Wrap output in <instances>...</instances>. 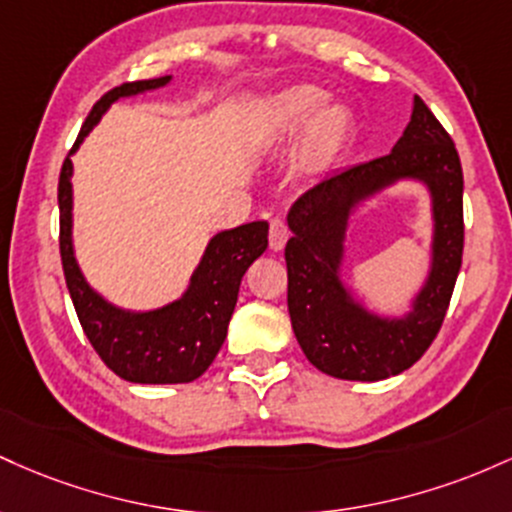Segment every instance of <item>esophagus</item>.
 I'll use <instances>...</instances> for the list:
<instances>
[{"label":"esophagus","instance_id":"obj_1","mask_svg":"<svg viewBox=\"0 0 512 512\" xmlns=\"http://www.w3.org/2000/svg\"><path fill=\"white\" fill-rule=\"evenodd\" d=\"M287 237H290V232H287L285 220H280V217H275V220L271 222V234H268V244H271V249H273V251L283 249Z\"/></svg>","mask_w":512,"mask_h":512}]
</instances>
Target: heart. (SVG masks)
<instances>
[{
	"instance_id": "1",
	"label": "heart",
	"mask_w": 512,
	"mask_h": 512,
	"mask_svg": "<svg viewBox=\"0 0 512 512\" xmlns=\"http://www.w3.org/2000/svg\"><path fill=\"white\" fill-rule=\"evenodd\" d=\"M326 91L312 84H292L263 101L258 123L268 142L300 135L297 164L304 174L321 176L338 164L355 135L353 113L343 103H327Z\"/></svg>"
}]
</instances>
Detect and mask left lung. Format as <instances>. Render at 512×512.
Segmentation results:
<instances>
[{
	"label": "left lung",
	"mask_w": 512,
	"mask_h": 512,
	"mask_svg": "<svg viewBox=\"0 0 512 512\" xmlns=\"http://www.w3.org/2000/svg\"><path fill=\"white\" fill-rule=\"evenodd\" d=\"M399 182H418L429 193L427 273L404 313H380L347 285V239L359 210ZM462 191L455 142L413 96L409 125L387 157L329 176L292 205L287 309L297 343L317 370L338 380L380 382L426 353L462 266Z\"/></svg>",
	"instance_id": "obj_1"
}]
</instances>
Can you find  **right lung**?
Returning a JSON list of instances; mask_svg holds the SVG:
<instances>
[{
  "label": "right lung",
  "instance_id": "right-lung-1",
  "mask_svg": "<svg viewBox=\"0 0 512 512\" xmlns=\"http://www.w3.org/2000/svg\"><path fill=\"white\" fill-rule=\"evenodd\" d=\"M169 77L130 82L108 91L86 116L82 132L65 159L57 186L60 203V254L67 290L79 324L101 360L118 377L137 384H183L208 370L227 338V326L237 304L246 268L268 249V222L222 229L208 241L186 290L176 300L154 309H125L113 304L86 280L74 251V188L72 154L108 108L120 99L157 91Z\"/></svg>",
  "mask_w": 512,
  "mask_h": 512
}]
</instances>
